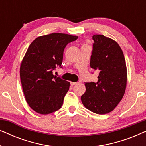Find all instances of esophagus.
<instances>
[{"instance_id": "obj_1", "label": "esophagus", "mask_w": 146, "mask_h": 146, "mask_svg": "<svg viewBox=\"0 0 146 146\" xmlns=\"http://www.w3.org/2000/svg\"><path fill=\"white\" fill-rule=\"evenodd\" d=\"M78 84V82H70V84H71V86L76 85V84Z\"/></svg>"}]
</instances>
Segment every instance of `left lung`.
<instances>
[{
    "label": "left lung",
    "instance_id": "obj_1",
    "mask_svg": "<svg viewBox=\"0 0 146 146\" xmlns=\"http://www.w3.org/2000/svg\"><path fill=\"white\" fill-rule=\"evenodd\" d=\"M90 67L99 72L96 82L85 83L81 96L83 105L97 114L113 111L124 95L127 68L122 50L118 44L102 35H93Z\"/></svg>",
    "mask_w": 146,
    "mask_h": 146
}]
</instances>
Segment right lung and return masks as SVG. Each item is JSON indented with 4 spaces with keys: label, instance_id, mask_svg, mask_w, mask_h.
<instances>
[{
    "label": "right lung",
    "instance_id": "add662e5",
    "mask_svg": "<svg viewBox=\"0 0 146 146\" xmlns=\"http://www.w3.org/2000/svg\"><path fill=\"white\" fill-rule=\"evenodd\" d=\"M77 36L52 33L36 38L28 48L20 67V77L29 106L46 115L60 109L70 82L53 74L61 66L64 50Z\"/></svg>",
    "mask_w": 146,
    "mask_h": 146
}]
</instances>
